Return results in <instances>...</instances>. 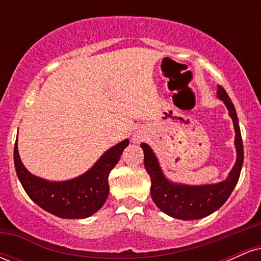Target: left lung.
Segmentation results:
<instances>
[{"label": "left lung", "mask_w": 261, "mask_h": 261, "mask_svg": "<svg viewBox=\"0 0 261 261\" xmlns=\"http://www.w3.org/2000/svg\"><path fill=\"white\" fill-rule=\"evenodd\" d=\"M217 97L226 104L236 131L237 160L226 180L217 184L185 185L170 181L162 172L160 162L147 143H141L145 153V168L151 176V196L157 207L170 217L179 220H199L214 214L227 201L241 175L244 152L241 128L232 100L222 86H218Z\"/></svg>", "instance_id": "left-lung-1"}]
</instances>
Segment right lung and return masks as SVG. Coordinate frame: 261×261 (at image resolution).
Wrapping results in <instances>:
<instances>
[{
	"label": "right lung",
	"mask_w": 261,
	"mask_h": 261,
	"mask_svg": "<svg viewBox=\"0 0 261 261\" xmlns=\"http://www.w3.org/2000/svg\"><path fill=\"white\" fill-rule=\"evenodd\" d=\"M128 140L108 149L85 174L65 181H49L28 172L14 145V167L20 184L28 196L45 211L61 218H86L92 216L109 195L108 178L116 166Z\"/></svg>",
	"instance_id": "add662e5"
}]
</instances>
